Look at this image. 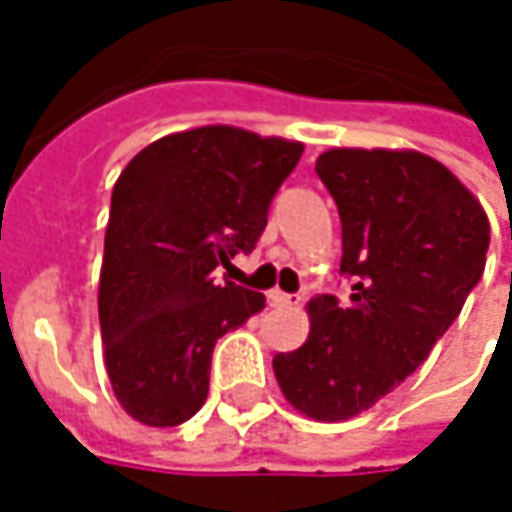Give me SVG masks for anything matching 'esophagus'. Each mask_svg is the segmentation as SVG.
Instances as JSON below:
<instances>
[{
    "label": "esophagus",
    "instance_id": "34e87169",
    "mask_svg": "<svg viewBox=\"0 0 512 512\" xmlns=\"http://www.w3.org/2000/svg\"><path fill=\"white\" fill-rule=\"evenodd\" d=\"M269 305L272 308H293V305H299V296H290V293H281V290H269Z\"/></svg>",
    "mask_w": 512,
    "mask_h": 512
}]
</instances>
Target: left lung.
Masks as SVG:
<instances>
[{"label":"left lung","instance_id":"obj_1","mask_svg":"<svg viewBox=\"0 0 512 512\" xmlns=\"http://www.w3.org/2000/svg\"><path fill=\"white\" fill-rule=\"evenodd\" d=\"M317 174L341 213L350 302L314 296L311 332L272 358L281 394L314 421H347L430 356L480 281L489 219L439 159L332 148Z\"/></svg>","mask_w":512,"mask_h":512}]
</instances>
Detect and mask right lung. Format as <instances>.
I'll return each mask as SVG.
<instances>
[{"mask_svg":"<svg viewBox=\"0 0 512 512\" xmlns=\"http://www.w3.org/2000/svg\"><path fill=\"white\" fill-rule=\"evenodd\" d=\"M302 151L216 124L162 136L121 171L97 311L106 373L130 418L177 427L204 406L216 341L266 305L213 269L255 249Z\"/></svg>","mask_w":512,"mask_h":512,"instance_id":"obj_1","label":"right lung"}]
</instances>
